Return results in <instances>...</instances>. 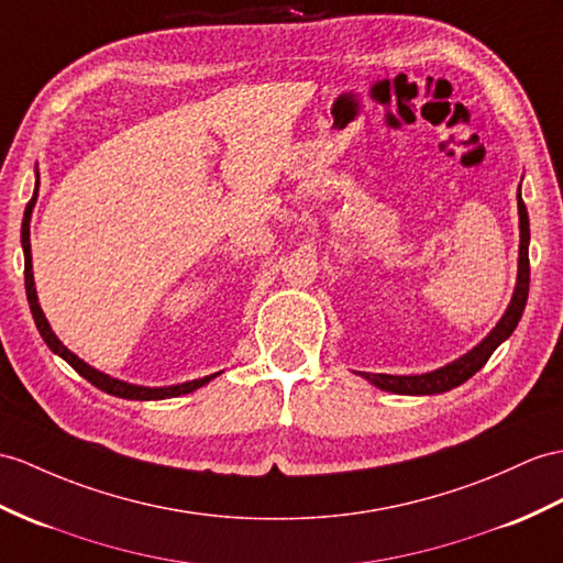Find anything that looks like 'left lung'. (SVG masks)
Masks as SVG:
<instances>
[{
  "label": "left lung",
  "mask_w": 563,
  "mask_h": 563,
  "mask_svg": "<svg viewBox=\"0 0 563 563\" xmlns=\"http://www.w3.org/2000/svg\"><path fill=\"white\" fill-rule=\"evenodd\" d=\"M518 224H520V245H518V279H516V289L511 296V303L501 314V320L497 327L479 341V344L468 351L454 363H449L440 369H432V373L424 375H375V373H358L365 377L369 385H375L385 391L391 394H408V396H420V394H442L463 385L465 379H471L479 367H483L489 355L497 351L501 341L509 339L514 334V329L518 327L520 314L526 310V300H528V289H530V260H528V243H530V222H528V210L526 202L520 198V186H518Z\"/></svg>",
  "instance_id": "8db88e82"
}]
</instances>
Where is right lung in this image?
I'll list each match as a JSON object with an SVG mask.
<instances>
[{
	"instance_id": "add662e5",
	"label": "right lung",
	"mask_w": 563,
	"mask_h": 563,
	"mask_svg": "<svg viewBox=\"0 0 563 563\" xmlns=\"http://www.w3.org/2000/svg\"><path fill=\"white\" fill-rule=\"evenodd\" d=\"M35 200H37V188L31 198V202L25 205V212H23V224H21V243H23V257H25V296H29V303H31V312H33V320L37 324V332L40 336L45 339V344L49 346L52 353L62 355V358L71 365L78 375H84L90 385H95L98 389L119 396V399H135V401H155V399H172V396H181V394H190L200 389L202 385H208L210 379H214L219 373L210 375V377H202V379H194V382H184V385H174V387H141V385H129V382L117 379V377H109L100 369L90 367L86 361H80L76 353L68 351L62 341L57 339V334L52 332V327L45 318L43 308L37 303V294H35V282H33V255H31V214L35 208Z\"/></svg>"
}]
</instances>
